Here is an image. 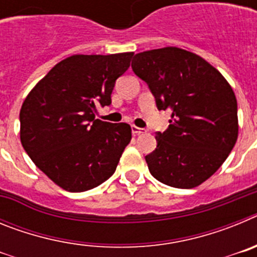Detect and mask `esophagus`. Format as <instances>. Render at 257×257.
I'll use <instances>...</instances> for the list:
<instances>
[{
    "label": "esophagus",
    "instance_id": "1",
    "mask_svg": "<svg viewBox=\"0 0 257 257\" xmlns=\"http://www.w3.org/2000/svg\"><path fill=\"white\" fill-rule=\"evenodd\" d=\"M131 131H133L134 135H142V134L147 133L145 128H140V127H136V126H131Z\"/></svg>",
    "mask_w": 257,
    "mask_h": 257
}]
</instances>
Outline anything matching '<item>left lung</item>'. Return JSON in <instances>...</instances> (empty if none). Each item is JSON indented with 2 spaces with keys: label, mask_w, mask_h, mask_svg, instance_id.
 <instances>
[{
  "label": "left lung",
  "mask_w": 257,
  "mask_h": 257,
  "mask_svg": "<svg viewBox=\"0 0 257 257\" xmlns=\"http://www.w3.org/2000/svg\"><path fill=\"white\" fill-rule=\"evenodd\" d=\"M156 99L171 110L169 128L156 133L157 148L145 156L153 178L190 189L219 170L238 138L237 99L216 68L201 56L163 47L136 54L131 64Z\"/></svg>",
  "instance_id": "1"
}]
</instances>
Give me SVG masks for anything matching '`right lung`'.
Returning a JSON list of instances; mask_svg holds the SVG:
<instances>
[{
    "instance_id": "right-lung-1",
    "label": "right lung",
    "mask_w": 257,
    "mask_h": 257,
    "mask_svg": "<svg viewBox=\"0 0 257 257\" xmlns=\"http://www.w3.org/2000/svg\"><path fill=\"white\" fill-rule=\"evenodd\" d=\"M134 52L73 55L61 60L29 92L20 109V140L41 171L68 192H85L114 174L131 140L127 123L96 119L112 104L115 79Z\"/></svg>"
}]
</instances>
